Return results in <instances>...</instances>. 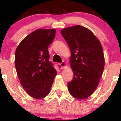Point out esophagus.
<instances>
[{
	"mask_svg": "<svg viewBox=\"0 0 121 121\" xmlns=\"http://www.w3.org/2000/svg\"><path fill=\"white\" fill-rule=\"evenodd\" d=\"M60 67H61V68L64 69V68H65L66 66H67V64H66V63L64 62V61H63L62 63H60Z\"/></svg>",
	"mask_w": 121,
	"mask_h": 121,
	"instance_id": "esophagus-1",
	"label": "esophagus"
}]
</instances>
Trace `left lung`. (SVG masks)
<instances>
[{
    "mask_svg": "<svg viewBox=\"0 0 121 121\" xmlns=\"http://www.w3.org/2000/svg\"><path fill=\"white\" fill-rule=\"evenodd\" d=\"M61 34L71 52L73 80L68 82L70 95L78 99L90 96L99 85L105 66L101 43L90 30L76 25L65 28Z\"/></svg>",
    "mask_w": 121,
    "mask_h": 121,
    "instance_id": "1",
    "label": "left lung"
}]
</instances>
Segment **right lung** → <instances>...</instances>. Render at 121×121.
I'll return each mask as SVG.
<instances>
[{
	"label": "right lung",
	"instance_id": "obj_1",
	"mask_svg": "<svg viewBox=\"0 0 121 121\" xmlns=\"http://www.w3.org/2000/svg\"><path fill=\"white\" fill-rule=\"evenodd\" d=\"M56 30L38 29L26 36L15 51V65L20 82L35 99L48 95L57 71L49 61L48 46Z\"/></svg>",
	"mask_w": 121,
	"mask_h": 121
}]
</instances>
